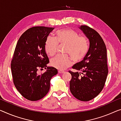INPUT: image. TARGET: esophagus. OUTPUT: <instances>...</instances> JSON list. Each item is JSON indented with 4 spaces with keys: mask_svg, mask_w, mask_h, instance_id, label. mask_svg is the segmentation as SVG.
<instances>
[{
    "mask_svg": "<svg viewBox=\"0 0 121 121\" xmlns=\"http://www.w3.org/2000/svg\"><path fill=\"white\" fill-rule=\"evenodd\" d=\"M58 72H59V73L61 74V73H65V71H62V70H59Z\"/></svg>",
    "mask_w": 121,
    "mask_h": 121,
    "instance_id": "1",
    "label": "esophagus"
}]
</instances>
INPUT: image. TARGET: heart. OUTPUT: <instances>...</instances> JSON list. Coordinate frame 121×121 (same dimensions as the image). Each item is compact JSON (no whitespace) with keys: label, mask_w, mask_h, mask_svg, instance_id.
<instances>
[{"label":"heart","mask_w":121,"mask_h":121,"mask_svg":"<svg viewBox=\"0 0 121 121\" xmlns=\"http://www.w3.org/2000/svg\"><path fill=\"white\" fill-rule=\"evenodd\" d=\"M57 39L49 36L45 43L46 53L53 56L56 53L58 43L67 44L66 52L71 55L73 60L79 61L82 60L89 50V43L85 37L79 36V34L70 29H63L56 32ZM51 65L59 69H65L72 64V59L67 55H57L52 59Z\"/></svg>","instance_id":"1"}]
</instances>
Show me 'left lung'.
Wrapping results in <instances>:
<instances>
[{
	"label": "left lung",
	"mask_w": 121,
	"mask_h": 121,
	"mask_svg": "<svg viewBox=\"0 0 121 121\" xmlns=\"http://www.w3.org/2000/svg\"><path fill=\"white\" fill-rule=\"evenodd\" d=\"M79 28L89 39L90 47L83 60L72 67L78 71H69L72 75L69 88L75 98L86 102L99 94L105 85L108 74L107 48L94 29L86 26Z\"/></svg>",
	"instance_id": "obj_1"
}]
</instances>
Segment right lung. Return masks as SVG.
Masks as SVG:
<instances>
[{
  "mask_svg": "<svg viewBox=\"0 0 121 121\" xmlns=\"http://www.w3.org/2000/svg\"><path fill=\"white\" fill-rule=\"evenodd\" d=\"M54 28L32 27L25 31L18 41L11 68L13 83L25 98L36 101L43 98L50 89L52 77L57 74L53 67L47 66L49 59L45 50V43ZM46 71L39 75V68Z\"/></svg>",
  "mask_w": 121,
  "mask_h": 121,
  "instance_id": "1",
  "label": "right lung"
}]
</instances>
